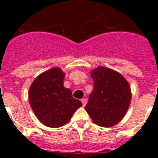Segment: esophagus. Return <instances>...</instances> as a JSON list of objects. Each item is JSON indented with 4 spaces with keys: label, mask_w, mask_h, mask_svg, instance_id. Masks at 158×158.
<instances>
[{
    "label": "esophagus",
    "mask_w": 158,
    "mask_h": 158,
    "mask_svg": "<svg viewBox=\"0 0 158 158\" xmlns=\"http://www.w3.org/2000/svg\"><path fill=\"white\" fill-rule=\"evenodd\" d=\"M81 102L83 106H85V104H87V100L86 99H81Z\"/></svg>",
    "instance_id": "esophagus-1"
}]
</instances>
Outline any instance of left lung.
Returning <instances> with one entry per match:
<instances>
[{
	"mask_svg": "<svg viewBox=\"0 0 158 158\" xmlns=\"http://www.w3.org/2000/svg\"><path fill=\"white\" fill-rule=\"evenodd\" d=\"M91 76L94 87L85 108L99 126H115L122 120L131 104L129 84L119 73L104 66L93 69Z\"/></svg>",
	"mask_w": 158,
	"mask_h": 158,
	"instance_id": "8db88e82",
	"label": "left lung"
}]
</instances>
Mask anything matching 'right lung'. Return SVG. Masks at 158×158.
Returning a JSON list of instances; mask_svg holds the SVG:
<instances>
[{
	"label": "right lung",
	"instance_id": "1",
	"mask_svg": "<svg viewBox=\"0 0 158 158\" xmlns=\"http://www.w3.org/2000/svg\"><path fill=\"white\" fill-rule=\"evenodd\" d=\"M65 73L58 67L43 72L32 82L29 103L38 119L45 126L57 128L70 120L73 114L82 106L73 97L70 89L63 86Z\"/></svg>",
	"mask_w": 158,
	"mask_h": 158
}]
</instances>
